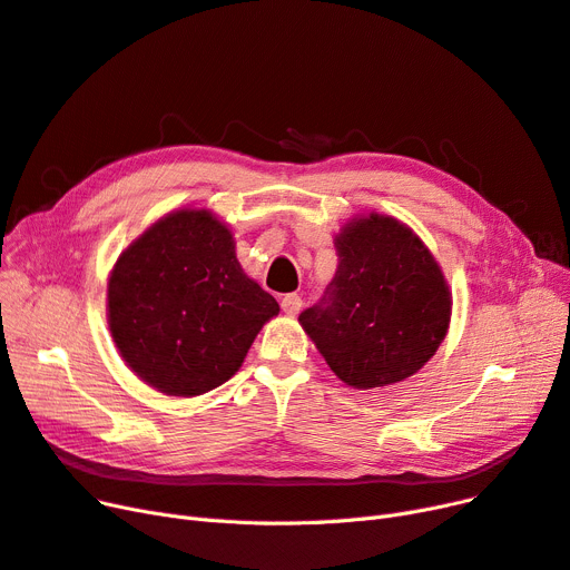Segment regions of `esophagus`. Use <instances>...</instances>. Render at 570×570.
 <instances>
[{
	"label": "esophagus",
	"mask_w": 570,
	"mask_h": 570,
	"mask_svg": "<svg viewBox=\"0 0 570 570\" xmlns=\"http://www.w3.org/2000/svg\"><path fill=\"white\" fill-rule=\"evenodd\" d=\"M281 306L287 315H297L302 311V297H299V294H285Z\"/></svg>",
	"instance_id": "esophagus-1"
}]
</instances>
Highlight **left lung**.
Instances as JSON below:
<instances>
[{
    "label": "left lung",
    "instance_id": "8db88e82",
    "mask_svg": "<svg viewBox=\"0 0 570 570\" xmlns=\"http://www.w3.org/2000/svg\"><path fill=\"white\" fill-rule=\"evenodd\" d=\"M338 266L299 323L353 389L416 374L449 327L451 294L428 247L393 217L351 222L334 238Z\"/></svg>",
    "mask_w": 570,
    "mask_h": 570
}]
</instances>
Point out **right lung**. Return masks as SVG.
<instances>
[{
    "label": "right lung",
    "instance_id": "1",
    "mask_svg": "<svg viewBox=\"0 0 570 570\" xmlns=\"http://www.w3.org/2000/svg\"><path fill=\"white\" fill-rule=\"evenodd\" d=\"M109 330L151 389L191 397L229 381L278 302L247 278L232 232L206 210L158 219L111 271Z\"/></svg>",
    "mask_w": 570,
    "mask_h": 570
}]
</instances>
